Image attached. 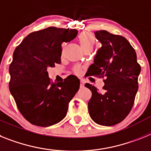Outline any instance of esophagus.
<instances>
[{
  "instance_id": "obj_1",
  "label": "esophagus",
  "mask_w": 151,
  "mask_h": 151,
  "mask_svg": "<svg viewBox=\"0 0 151 151\" xmlns=\"http://www.w3.org/2000/svg\"><path fill=\"white\" fill-rule=\"evenodd\" d=\"M83 87H84V81H81V84H80V87H81V88H83Z\"/></svg>"
}]
</instances>
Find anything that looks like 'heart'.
I'll return each instance as SVG.
<instances>
[{
    "mask_svg": "<svg viewBox=\"0 0 151 151\" xmlns=\"http://www.w3.org/2000/svg\"><path fill=\"white\" fill-rule=\"evenodd\" d=\"M79 41L83 50L89 49V48L93 49V47L95 44V37L92 34L85 31V32H82L79 35ZM80 72H81L80 68H77L74 70V73H77V74L80 73Z\"/></svg>",
    "mask_w": 151,
    "mask_h": 151,
    "instance_id": "b5f03b06",
    "label": "heart"
}]
</instances>
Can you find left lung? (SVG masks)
<instances>
[{"instance_id": "1", "label": "left lung", "mask_w": 151, "mask_h": 151, "mask_svg": "<svg viewBox=\"0 0 151 151\" xmlns=\"http://www.w3.org/2000/svg\"><path fill=\"white\" fill-rule=\"evenodd\" d=\"M95 36L102 46L87 74L104 78V86L100 92L94 86L85 83L92 92L88 111L95 123L114 126L124 121L132 109L141 68L136 52L125 37L107 30L96 31Z\"/></svg>"}]
</instances>
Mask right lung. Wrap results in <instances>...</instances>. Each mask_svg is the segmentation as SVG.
I'll use <instances>...</instances> for the list:
<instances>
[{"label":"right lung","mask_w":151,"mask_h":151,"mask_svg":"<svg viewBox=\"0 0 151 151\" xmlns=\"http://www.w3.org/2000/svg\"><path fill=\"white\" fill-rule=\"evenodd\" d=\"M78 33L76 29L49 27L30 33L15 48L9 66V88L19 111L30 124L49 127L65 117L80 81L70 75L53 83L47 68L60 64L62 44Z\"/></svg>","instance_id":"add662e5"}]
</instances>
